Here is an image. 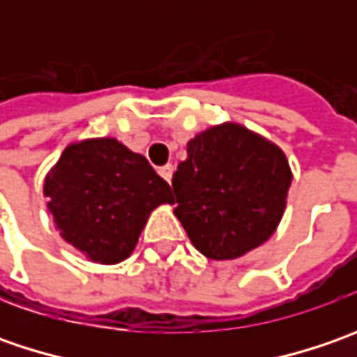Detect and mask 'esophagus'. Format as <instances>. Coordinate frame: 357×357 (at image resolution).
I'll list each match as a JSON object with an SVG mask.
<instances>
[{
	"label": "esophagus",
	"instance_id": "obj_1",
	"mask_svg": "<svg viewBox=\"0 0 357 357\" xmlns=\"http://www.w3.org/2000/svg\"><path fill=\"white\" fill-rule=\"evenodd\" d=\"M172 172H174V167H172V165H165V167H160V169H158V174H160L167 183H171Z\"/></svg>",
	"mask_w": 357,
	"mask_h": 357
}]
</instances>
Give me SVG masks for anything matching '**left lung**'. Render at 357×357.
I'll use <instances>...</instances> for the list:
<instances>
[{
  "instance_id": "left-lung-1",
  "label": "left lung",
  "mask_w": 357,
  "mask_h": 357,
  "mask_svg": "<svg viewBox=\"0 0 357 357\" xmlns=\"http://www.w3.org/2000/svg\"><path fill=\"white\" fill-rule=\"evenodd\" d=\"M292 171L278 144L238 123L200 130L172 176L174 216L211 260H234L280 225Z\"/></svg>"
}]
</instances>
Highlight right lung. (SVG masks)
<instances>
[{
  "mask_svg": "<svg viewBox=\"0 0 357 357\" xmlns=\"http://www.w3.org/2000/svg\"><path fill=\"white\" fill-rule=\"evenodd\" d=\"M43 197L59 236L97 264L127 260L151 213L174 202L149 160L113 137L67 144Z\"/></svg>",
  "mask_w": 357,
  "mask_h": 357,
  "instance_id": "obj_1",
  "label": "right lung"
}]
</instances>
